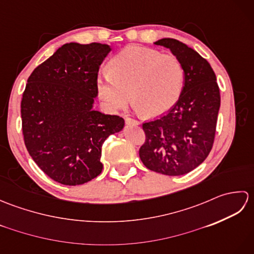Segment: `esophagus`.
I'll return each mask as SVG.
<instances>
[{"mask_svg": "<svg viewBox=\"0 0 254 254\" xmlns=\"http://www.w3.org/2000/svg\"><path fill=\"white\" fill-rule=\"evenodd\" d=\"M126 123L127 124H133V126H137V124H139V122L137 120H135V119H132V118H127Z\"/></svg>", "mask_w": 254, "mask_h": 254, "instance_id": "34e87169", "label": "esophagus"}]
</instances>
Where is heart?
<instances>
[{
	"instance_id": "obj_1",
	"label": "heart",
	"mask_w": 254,
	"mask_h": 254,
	"mask_svg": "<svg viewBox=\"0 0 254 254\" xmlns=\"http://www.w3.org/2000/svg\"><path fill=\"white\" fill-rule=\"evenodd\" d=\"M186 71L179 58L144 47H128L112 59L109 71L96 78L98 96L118 110L130 100L147 116L168 111L180 98Z\"/></svg>"
}]
</instances>
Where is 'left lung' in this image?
Returning a JSON list of instances; mask_svg holds the SVG:
<instances>
[{
    "label": "left lung",
    "instance_id": "1",
    "mask_svg": "<svg viewBox=\"0 0 254 254\" xmlns=\"http://www.w3.org/2000/svg\"><path fill=\"white\" fill-rule=\"evenodd\" d=\"M155 45L168 48L179 58L186 71L185 87L167 115L143 123L145 142L139 158L149 170L181 176L201 165L213 147L219 87L212 66L192 48L171 38Z\"/></svg>",
    "mask_w": 254,
    "mask_h": 254
}]
</instances>
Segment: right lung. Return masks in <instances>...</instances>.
I'll use <instances>...</instances> for the list:
<instances>
[{"mask_svg":"<svg viewBox=\"0 0 254 254\" xmlns=\"http://www.w3.org/2000/svg\"><path fill=\"white\" fill-rule=\"evenodd\" d=\"M110 51L97 42L63 45L27 80L20 102L25 146L61 185H83L100 175L102 144L124 127L119 116L93 110L96 78Z\"/></svg>","mask_w":254,"mask_h":254,"instance_id":"1","label":"right lung"}]
</instances>
